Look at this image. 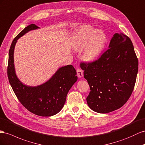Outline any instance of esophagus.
Wrapping results in <instances>:
<instances>
[{"mask_svg":"<svg viewBox=\"0 0 145 145\" xmlns=\"http://www.w3.org/2000/svg\"><path fill=\"white\" fill-rule=\"evenodd\" d=\"M77 75L79 78H81L84 76V71L81 69H77Z\"/></svg>","mask_w":145,"mask_h":145,"instance_id":"esophagus-1","label":"esophagus"}]
</instances>
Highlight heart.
Instances as JSON below:
<instances>
[{"mask_svg":"<svg viewBox=\"0 0 145 145\" xmlns=\"http://www.w3.org/2000/svg\"><path fill=\"white\" fill-rule=\"evenodd\" d=\"M107 42L104 31L96 30L90 25L82 26L73 33L71 43L74 50L84 48L82 52L83 60L91 63L98 59L104 52Z\"/></svg>","mask_w":145,"mask_h":145,"instance_id":"heart-1","label":"heart"}]
</instances>
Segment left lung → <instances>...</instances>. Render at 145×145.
Wrapping results in <instances>:
<instances>
[{
	"label": "left lung",
	"instance_id": "8db88e82",
	"mask_svg": "<svg viewBox=\"0 0 145 145\" xmlns=\"http://www.w3.org/2000/svg\"><path fill=\"white\" fill-rule=\"evenodd\" d=\"M138 61L130 38L115 33L108 49L97 60L81 63L90 88L87 102L92 110L107 113L126 103L134 89Z\"/></svg>",
	"mask_w": 145,
	"mask_h": 145
}]
</instances>
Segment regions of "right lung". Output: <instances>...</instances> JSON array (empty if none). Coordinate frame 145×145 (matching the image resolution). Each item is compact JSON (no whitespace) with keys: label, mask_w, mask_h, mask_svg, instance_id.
Listing matches in <instances>:
<instances>
[{"label":"right lung","mask_w":145,"mask_h":145,"mask_svg":"<svg viewBox=\"0 0 145 145\" xmlns=\"http://www.w3.org/2000/svg\"><path fill=\"white\" fill-rule=\"evenodd\" d=\"M40 29L32 24L23 30L14 39L9 50L7 73L9 82L19 102L27 110L41 116L57 114L63 107L66 96L77 80L76 71L72 65L58 68L49 80L40 85H25L18 79L14 65V50L19 38L31 30Z\"/></svg>","instance_id":"right-lung-1"}]
</instances>
